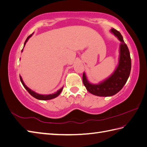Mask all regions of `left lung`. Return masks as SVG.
Masks as SVG:
<instances>
[{
	"label": "left lung",
	"mask_w": 147,
	"mask_h": 147,
	"mask_svg": "<svg viewBox=\"0 0 147 147\" xmlns=\"http://www.w3.org/2000/svg\"><path fill=\"white\" fill-rule=\"evenodd\" d=\"M111 32L121 42L120 45L118 66L111 76L99 84H92L88 82L84 72L82 76L83 83L86 89L90 93L97 96H112L118 93L127 82L131 71V62L129 51L123 40L122 35L114 28L111 29Z\"/></svg>",
	"instance_id": "1"
}]
</instances>
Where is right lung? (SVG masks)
<instances>
[{
    "mask_svg": "<svg viewBox=\"0 0 147 147\" xmlns=\"http://www.w3.org/2000/svg\"><path fill=\"white\" fill-rule=\"evenodd\" d=\"M32 34L29 35V36L27 38L26 40V41H25V42H24V47L25 46L26 43V42H27L28 40H29V38L31 36ZM19 77H20V80H21V82L22 84L23 85L24 87L27 90L29 94H30L32 97H34V98L37 99H39V100H50V99H53V98H55V97H57L58 96L60 95V94L61 93V90H62V89H63V87H62V88H61V89H60V90H58L57 92H55V93H54V94H49V95H41V94H39L36 93L35 92H34L33 90H31L30 89H29V88H28V87L24 84V82H23V80H22V77H21L20 76H19Z\"/></svg>",
    "mask_w": 147,
    "mask_h": 147,
    "instance_id": "right-lung-1",
    "label": "right lung"
}]
</instances>
